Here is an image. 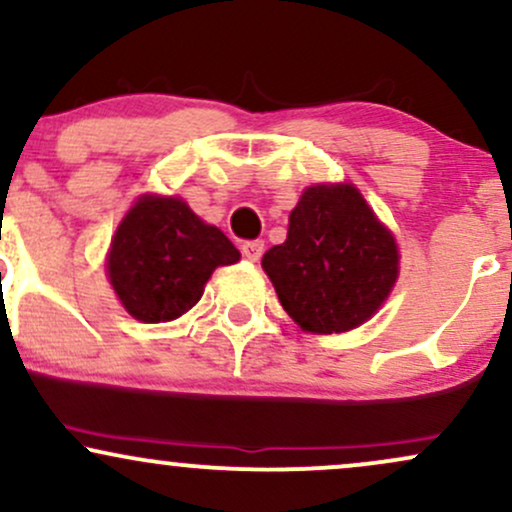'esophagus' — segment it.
<instances>
[{
  "mask_svg": "<svg viewBox=\"0 0 512 512\" xmlns=\"http://www.w3.org/2000/svg\"><path fill=\"white\" fill-rule=\"evenodd\" d=\"M264 252V240H245L243 243V255L248 257L250 262H257Z\"/></svg>",
  "mask_w": 512,
  "mask_h": 512,
  "instance_id": "esophagus-1",
  "label": "esophagus"
}]
</instances>
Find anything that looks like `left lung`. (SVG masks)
Returning a JSON list of instances; mask_svg holds the SVG:
<instances>
[{
    "mask_svg": "<svg viewBox=\"0 0 512 512\" xmlns=\"http://www.w3.org/2000/svg\"><path fill=\"white\" fill-rule=\"evenodd\" d=\"M281 305L303 330L346 332L366 322L395 286L392 233L351 185L308 187L289 236L262 257Z\"/></svg>",
    "mask_w": 512,
    "mask_h": 512,
    "instance_id": "1",
    "label": "left lung"
}]
</instances>
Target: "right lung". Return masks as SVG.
I'll use <instances>...</instances> for the list:
<instances>
[{
	"label": "right lung",
	"instance_id": "right-lung-1",
	"mask_svg": "<svg viewBox=\"0 0 512 512\" xmlns=\"http://www.w3.org/2000/svg\"><path fill=\"white\" fill-rule=\"evenodd\" d=\"M240 252L182 199L144 197L117 228L108 255L110 284L129 315L168 322L195 305L219 264Z\"/></svg>",
	"mask_w": 512,
	"mask_h": 512
}]
</instances>
